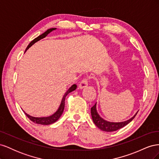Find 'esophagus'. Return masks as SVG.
<instances>
[{
    "mask_svg": "<svg viewBox=\"0 0 159 159\" xmlns=\"http://www.w3.org/2000/svg\"><path fill=\"white\" fill-rule=\"evenodd\" d=\"M88 85V78H85L80 81V83L79 84V87L80 89H84V88L87 87Z\"/></svg>",
    "mask_w": 159,
    "mask_h": 159,
    "instance_id": "esophagus-1",
    "label": "esophagus"
}]
</instances>
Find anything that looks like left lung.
<instances>
[{
	"instance_id": "obj_1",
	"label": "left lung",
	"mask_w": 159,
	"mask_h": 159,
	"mask_svg": "<svg viewBox=\"0 0 159 159\" xmlns=\"http://www.w3.org/2000/svg\"><path fill=\"white\" fill-rule=\"evenodd\" d=\"M137 113L138 112H137V113L134 115L133 117L127 120V121H123V122H119V123H113V122H109V121H105V120H104L99 116V114L97 112V109H96V103L91 108V117H92L93 123L99 129L106 132L115 131H117V130H119L120 129L123 128L125 125H127L131 122L134 118V117L136 116Z\"/></svg>"
}]
</instances>
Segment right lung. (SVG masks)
<instances>
[{
    "instance_id": "right-lung-1",
    "label": "right lung",
    "mask_w": 159,
    "mask_h": 159,
    "mask_svg": "<svg viewBox=\"0 0 159 159\" xmlns=\"http://www.w3.org/2000/svg\"><path fill=\"white\" fill-rule=\"evenodd\" d=\"M56 28H50V29H48V30H46L44 33H43L42 34L40 35L39 36H38L37 38H36L35 39H34L29 44H28V46H27L26 49L25 50V52L29 48L30 46H32L34 43H36V42L39 41L40 40L42 39V38H45L48 34L49 33H50L52 31L56 30ZM77 88V85L75 84H74L72 85L71 87L69 88V89L66 91V92L65 93L64 95L63 98H62V100L61 102V104L60 105V107L58 108V109L57 110V111L56 113H54L53 115H52L51 116H49V117H32V116H30V115H28L27 113H26L25 111V113L26 114V116L30 119V120H31V121L34 123H37V124H40V125H50V124H52L55 123L56 121H57V120L59 119V118L60 117V116L61 115L62 113H63L64 111V106H65V99H66V95H68L69 93L71 92V91H74L75 89Z\"/></svg>"
}]
</instances>
